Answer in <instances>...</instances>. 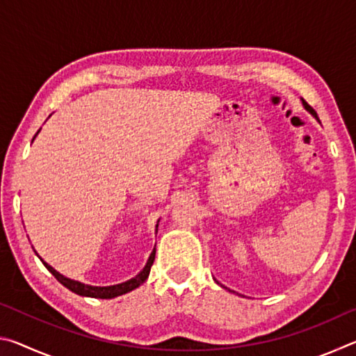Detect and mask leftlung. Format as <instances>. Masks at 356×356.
I'll use <instances>...</instances> for the list:
<instances>
[{
  "instance_id": "1",
  "label": "left lung",
  "mask_w": 356,
  "mask_h": 356,
  "mask_svg": "<svg viewBox=\"0 0 356 356\" xmlns=\"http://www.w3.org/2000/svg\"><path fill=\"white\" fill-rule=\"evenodd\" d=\"M303 105H305V108H306V110H308V111H311V114H314V116L317 118V114H316V111L314 110H312V106H309L308 104H306V102L303 100ZM318 119V118H317Z\"/></svg>"
}]
</instances>
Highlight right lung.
Returning <instances> with one entry per match:
<instances>
[{
	"mask_svg": "<svg viewBox=\"0 0 356 356\" xmlns=\"http://www.w3.org/2000/svg\"><path fill=\"white\" fill-rule=\"evenodd\" d=\"M154 259H155V250L152 251V254H150L149 261L146 264V267L143 268L141 273H138L135 278H131L129 281L122 282V284H116V286H108V287H94V286H88V284H83V282H78L74 280H69L65 278V276L59 275L55 268L50 267L47 262H44L40 259L44 265L47 267L48 272H50L55 278L61 282L64 287H67L69 291L75 292L78 295H83V297H92V298H114V297H119V295H124L130 291H134L138 286H141L144 281L147 280L149 272H150V267H152L154 264Z\"/></svg>",
	"mask_w": 356,
	"mask_h": 356,
	"instance_id": "1",
	"label": "right lung"
}]
</instances>
